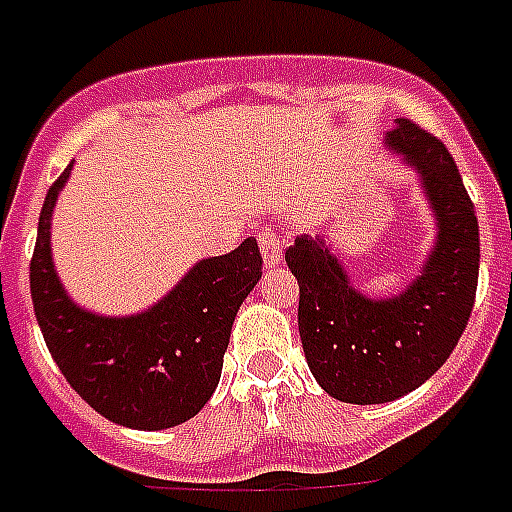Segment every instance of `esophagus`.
Segmentation results:
<instances>
[{"label": "esophagus", "instance_id": "obj_1", "mask_svg": "<svg viewBox=\"0 0 512 512\" xmlns=\"http://www.w3.org/2000/svg\"><path fill=\"white\" fill-rule=\"evenodd\" d=\"M260 255H263L265 268H276V265H281V260H284V252H281L279 236H276V233H271V231L260 233Z\"/></svg>", "mask_w": 512, "mask_h": 512}]
</instances>
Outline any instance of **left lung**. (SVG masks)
Instances as JSON below:
<instances>
[{"label":"left lung","mask_w":512,"mask_h":512,"mask_svg":"<svg viewBox=\"0 0 512 512\" xmlns=\"http://www.w3.org/2000/svg\"><path fill=\"white\" fill-rule=\"evenodd\" d=\"M382 143L414 172L433 215L436 236L417 276L396 295L372 297L353 284L327 236H300L287 249L305 361L345 404H388L430 380L465 332L478 287L476 209L452 154L406 119Z\"/></svg>","instance_id":"obj_1"}]
</instances>
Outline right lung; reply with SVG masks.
Wrapping results in <instances>:
<instances>
[{
  "label": "right lung",
  "mask_w": 512,
  "mask_h": 512,
  "mask_svg": "<svg viewBox=\"0 0 512 512\" xmlns=\"http://www.w3.org/2000/svg\"><path fill=\"white\" fill-rule=\"evenodd\" d=\"M71 167L47 191L31 257V300L44 342L68 385L106 420L132 430L183 425L215 393L233 319L263 276L257 241L196 260L143 311H90L68 295L52 260V215Z\"/></svg>",
  "instance_id": "add662e5"
}]
</instances>
